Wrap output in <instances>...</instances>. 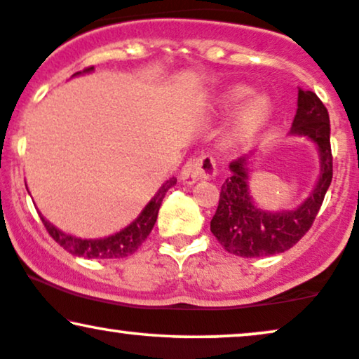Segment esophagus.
Segmentation results:
<instances>
[{
  "label": "esophagus",
  "mask_w": 359,
  "mask_h": 359,
  "mask_svg": "<svg viewBox=\"0 0 359 359\" xmlns=\"http://www.w3.org/2000/svg\"><path fill=\"white\" fill-rule=\"evenodd\" d=\"M216 176V163L210 154L191 158L181 170V180L184 184H194L200 180H211Z\"/></svg>",
  "instance_id": "1"
}]
</instances>
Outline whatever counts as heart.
Here are the masks:
<instances>
[{
	"label": "heart",
	"instance_id": "1",
	"mask_svg": "<svg viewBox=\"0 0 359 359\" xmlns=\"http://www.w3.org/2000/svg\"><path fill=\"white\" fill-rule=\"evenodd\" d=\"M251 93V88L246 85H236L228 88L219 96L218 104L221 111L228 113L240 106L243 100ZM273 116V103L266 95H255L243 103L238 111L234 113L231 125L228 128L226 141L229 146L241 148L251 143L264 128L268 126Z\"/></svg>",
	"mask_w": 359,
	"mask_h": 359
}]
</instances>
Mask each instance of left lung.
I'll list each match as a JSON object with an SVG mask.
<instances>
[{"label": "left lung", "instance_id": "left-lung-1", "mask_svg": "<svg viewBox=\"0 0 359 359\" xmlns=\"http://www.w3.org/2000/svg\"><path fill=\"white\" fill-rule=\"evenodd\" d=\"M330 114L313 91L298 90L291 136L313 141L320 156V176L309 196L294 210L268 211L256 205L250 193V156L229 163L226 181L221 187L218 210L211 219V233L221 246L243 258H261L293 248L311 228L333 178L330 144Z\"/></svg>", "mask_w": 359, "mask_h": 359}]
</instances>
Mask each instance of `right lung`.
I'll return each instance as SVG.
<instances>
[{"mask_svg": "<svg viewBox=\"0 0 359 359\" xmlns=\"http://www.w3.org/2000/svg\"><path fill=\"white\" fill-rule=\"evenodd\" d=\"M91 68L83 69V72L74 73L73 76H78V74L91 73ZM176 184V178L172 176L163 183V187L158 189V193L149 200L148 205L143 208V211L138 215V218L133 219L126 228L119 229L114 234H109V236L104 238H96V240H91V238H78L73 236V234H68L61 229H57L55 224L50 223L44 216H41V221L44 228L48 229L50 236L55 240L57 245L63 246L66 251H69L72 255L76 256H85V258H96V259H109V258H125V256H130L135 253L136 250L141 246L148 234L151 233V229L156 223L159 206H161L163 198L166 196L168 189L172 188ZM28 189V188H26Z\"/></svg>", "mask_w": 359, "mask_h": 359, "instance_id": "add662e5", "label": "right lung"}]
</instances>
